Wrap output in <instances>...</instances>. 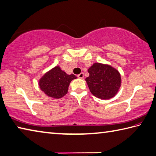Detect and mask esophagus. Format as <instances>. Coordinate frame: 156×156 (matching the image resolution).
<instances>
[{
  "mask_svg": "<svg viewBox=\"0 0 156 156\" xmlns=\"http://www.w3.org/2000/svg\"><path fill=\"white\" fill-rule=\"evenodd\" d=\"M77 77H78V78H79V79H83V77H84L83 73H81L80 74H79V75H77Z\"/></svg>",
  "mask_w": 156,
  "mask_h": 156,
  "instance_id": "esophagus-1",
  "label": "esophagus"
}]
</instances>
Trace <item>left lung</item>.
I'll return each instance as SVG.
<instances>
[{
  "label": "left lung",
  "mask_w": 156,
  "mask_h": 156,
  "mask_svg": "<svg viewBox=\"0 0 156 156\" xmlns=\"http://www.w3.org/2000/svg\"><path fill=\"white\" fill-rule=\"evenodd\" d=\"M90 76L86 81L91 93L97 98L108 100L118 92L121 75L118 70L108 64L94 63L88 69Z\"/></svg>",
  "instance_id": "8db88e82"
}]
</instances>
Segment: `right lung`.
<instances>
[{
  "label": "right lung",
  "mask_w": 156,
  "mask_h": 156,
  "mask_svg": "<svg viewBox=\"0 0 156 156\" xmlns=\"http://www.w3.org/2000/svg\"><path fill=\"white\" fill-rule=\"evenodd\" d=\"M75 79H77L75 75L66 74L57 66L40 79L39 85L47 96L58 99L66 94L70 81Z\"/></svg>",
  "instance_id": "1"
}]
</instances>
